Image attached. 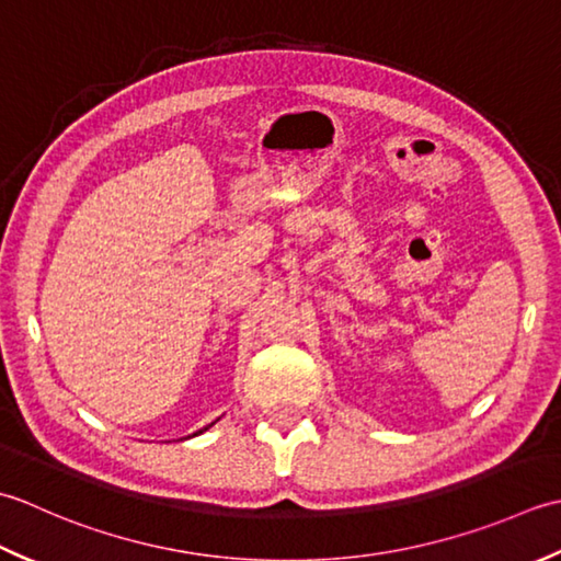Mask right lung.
I'll return each instance as SVG.
<instances>
[{"label":"right lung","mask_w":561,"mask_h":561,"mask_svg":"<svg viewBox=\"0 0 561 561\" xmlns=\"http://www.w3.org/2000/svg\"><path fill=\"white\" fill-rule=\"evenodd\" d=\"M217 421V419H215ZM215 421H213V424H215ZM213 424H208V426H205V428H201V431H196V433H193V436H198V433H203V431H208ZM193 436H188V438H193Z\"/></svg>","instance_id":"add662e5"}]
</instances>
